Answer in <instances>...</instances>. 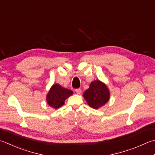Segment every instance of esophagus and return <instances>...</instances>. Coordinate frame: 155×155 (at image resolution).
<instances>
[{
    "mask_svg": "<svg viewBox=\"0 0 155 155\" xmlns=\"http://www.w3.org/2000/svg\"><path fill=\"white\" fill-rule=\"evenodd\" d=\"M75 91H76V93H77V94H81V92H82V91H81V89H77L75 90Z\"/></svg>",
    "mask_w": 155,
    "mask_h": 155,
    "instance_id": "34e87169",
    "label": "esophagus"
}]
</instances>
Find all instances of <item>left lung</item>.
Instances as JSON below:
<instances>
[{"label":"left lung","mask_w":155,"mask_h":155,"mask_svg":"<svg viewBox=\"0 0 155 155\" xmlns=\"http://www.w3.org/2000/svg\"><path fill=\"white\" fill-rule=\"evenodd\" d=\"M88 104L94 109L105 105L110 99V92L104 83L98 80L93 81L89 88L83 94Z\"/></svg>","instance_id":"obj_1"}]
</instances>
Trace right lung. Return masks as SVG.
Wrapping results in <instances>:
<instances>
[{"instance_id":"right-lung-1","label":"right lung","mask_w":155,"mask_h":155,"mask_svg":"<svg viewBox=\"0 0 155 155\" xmlns=\"http://www.w3.org/2000/svg\"><path fill=\"white\" fill-rule=\"evenodd\" d=\"M72 93V91L63 88L58 84H55L51 87L48 94L47 102L50 107L58 109L64 105L66 99Z\"/></svg>"}]
</instances>
